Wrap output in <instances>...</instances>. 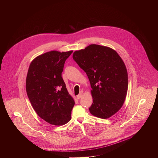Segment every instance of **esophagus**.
I'll use <instances>...</instances> for the list:
<instances>
[{"label":"esophagus","instance_id":"obj_1","mask_svg":"<svg viewBox=\"0 0 158 158\" xmlns=\"http://www.w3.org/2000/svg\"><path fill=\"white\" fill-rule=\"evenodd\" d=\"M83 93V91H81L80 94H79V95H77V98L78 99H79L80 98L82 97V96Z\"/></svg>","mask_w":158,"mask_h":158}]
</instances>
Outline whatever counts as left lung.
I'll return each instance as SVG.
<instances>
[{"label": "left lung", "mask_w": 158, "mask_h": 158, "mask_svg": "<svg viewBox=\"0 0 158 158\" xmlns=\"http://www.w3.org/2000/svg\"><path fill=\"white\" fill-rule=\"evenodd\" d=\"M73 59L90 82L93 98L90 114L106 119L117 113L128 89L127 69L118 53L108 47L90 44L75 52Z\"/></svg>", "instance_id": "1"}]
</instances>
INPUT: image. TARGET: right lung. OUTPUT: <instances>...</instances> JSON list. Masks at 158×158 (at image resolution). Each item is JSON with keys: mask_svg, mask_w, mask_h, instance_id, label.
Masks as SVG:
<instances>
[{"mask_svg": "<svg viewBox=\"0 0 158 158\" xmlns=\"http://www.w3.org/2000/svg\"><path fill=\"white\" fill-rule=\"evenodd\" d=\"M72 52L51 51L38 56L28 71L26 90L31 104L40 117L52 125H64L71 119L75 101L61 73Z\"/></svg>", "mask_w": 158, "mask_h": 158, "instance_id": "1", "label": "right lung"}]
</instances>
